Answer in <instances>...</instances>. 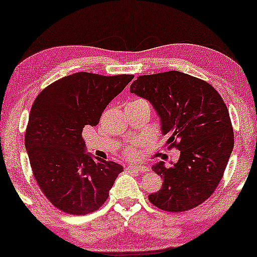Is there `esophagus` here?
<instances>
[{"label":"esophagus","instance_id":"esophagus-1","mask_svg":"<svg viewBox=\"0 0 257 257\" xmlns=\"http://www.w3.org/2000/svg\"><path fill=\"white\" fill-rule=\"evenodd\" d=\"M127 170L128 171H134V172H147L149 171L148 167L145 166V165H128L127 166Z\"/></svg>","mask_w":257,"mask_h":257}]
</instances>
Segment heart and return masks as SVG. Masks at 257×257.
I'll return each mask as SVG.
<instances>
[{
    "label": "heart",
    "mask_w": 257,
    "mask_h": 257,
    "mask_svg": "<svg viewBox=\"0 0 257 257\" xmlns=\"http://www.w3.org/2000/svg\"><path fill=\"white\" fill-rule=\"evenodd\" d=\"M140 101H144V100H134V101H131V102H140ZM138 147H140V142H139V141H137L136 144H134L133 147H128V148H126L125 151H124L125 156L133 157L134 155L137 154V148H138Z\"/></svg>",
    "instance_id": "obj_1"
}]
</instances>
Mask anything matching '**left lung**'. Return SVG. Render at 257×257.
I'll return each instance as SVG.
<instances>
[{"instance_id":"obj_1","label":"left lung","mask_w":257,"mask_h":257,"mask_svg":"<svg viewBox=\"0 0 257 257\" xmlns=\"http://www.w3.org/2000/svg\"><path fill=\"white\" fill-rule=\"evenodd\" d=\"M130 91L157 111L167 148L180 150L178 163L153 166L163 187L148 196L167 212H184L209 198L223 178L233 149V130L223 99L207 82L181 71L142 75Z\"/></svg>"}]
</instances>
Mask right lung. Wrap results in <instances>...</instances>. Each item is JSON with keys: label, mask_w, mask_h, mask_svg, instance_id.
Masks as SVG:
<instances>
[{"label": "right lung", "mask_w": 257, "mask_h": 257, "mask_svg": "<svg viewBox=\"0 0 257 257\" xmlns=\"http://www.w3.org/2000/svg\"><path fill=\"white\" fill-rule=\"evenodd\" d=\"M133 75L75 73L58 79L34 101L25 134L34 178L54 207L71 215L99 209L123 166L85 154L82 132L95 126Z\"/></svg>", "instance_id": "obj_1"}]
</instances>
